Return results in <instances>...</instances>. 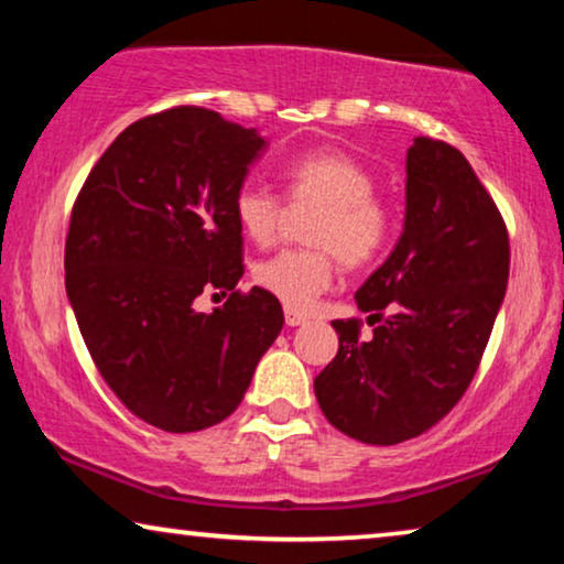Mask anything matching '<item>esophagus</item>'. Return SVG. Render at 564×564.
Segmentation results:
<instances>
[{"label": "esophagus", "mask_w": 564, "mask_h": 564, "mask_svg": "<svg viewBox=\"0 0 564 564\" xmlns=\"http://www.w3.org/2000/svg\"><path fill=\"white\" fill-rule=\"evenodd\" d=\"M284 323H288V326H300V323H305V315L295 311V307L284 305Z\"/></svg>", "instance_id": "1"}]
</instances>
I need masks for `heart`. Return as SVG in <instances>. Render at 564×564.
<instances>
[{"mask_svg":"<svg viewBox=\"0 0 564 564\" xmlns=\"http://www.w3.org/2000/svg\"><path fill=\"white\" fill-rule=\"evenodd\" d=\"M292 203L321 205L307 226L311 249H284L253 267V282L288 307L307 311L328 290L341 259L346 269H365L388 251L395 213L375 192V176L336 149L300 153L284 166ZM238 228L259 246L274 243L282 226V199L259 187H241L234 199Z\"/></svg>","mask_w":564,"mask_h":564,"instance_id":"obj_1","label":"heart"}]
</instances>
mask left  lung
I'll return each instance as SVG.
<instances>
[{"instance_id":"left-lung-1","label":"left lung","mask_w":564,"mask_h":564,"mask_svg":"<svg viewBox=\"0 0 564 564\" xmlns=\"http://www.w3.org/2000/svg\"><path fill=\"white\" fill-rule=\"evenodd\" d=\"M405 169L403 236L357 292L372 334L334 321L338 354L315 377L323 415L372 446L426 434L459 403L511 267L503 215L454 145L415 138Z\"/></svg>"}]
</instances>
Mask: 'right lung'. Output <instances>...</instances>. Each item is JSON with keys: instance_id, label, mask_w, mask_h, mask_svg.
Instances as JSON below:
<instances>
[{"instance_id": "1", "label": "right lung", "mask_w": 564, "mask_h": 564, "mask_svg": "<svg viewBox=\"0 0 564 564\" xmlns=\"http://www.w3.org/2000/svg\"><path fill=\"white\" fill-rule=\"evenodd\" d=\"M264 149L218 112L169 107L122 130L74 199L64 267L84 344L120 403L169 434L226 421L282 330L272 292L238 290L234 199ZM203 291L229 300L199 314Z\"/></svg>"}]
</instances>
